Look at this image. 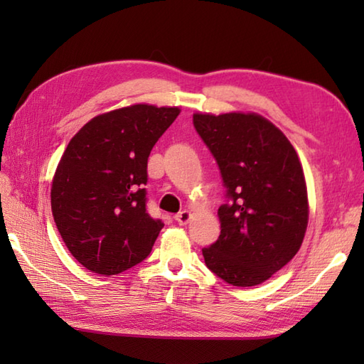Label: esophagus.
Instances as JSON below:
<instances>
[{
  "instance_id": "34e87169",
  "label": "esophagus",
  "mask_w": 364,
  "mask_h": 364,
  "mask_svg": "<svg viewBox=\"0 0 364 364\" xmlns=\"http://www.w3.org/2000/svg\"><path fill=\"white\" fill-rule=\"evenodd\" d=\"M175 220L180 223V225H186V223L191 220V213L189 211H181V213H178L176 215H175Z\"/></svg>"
}]
</instances>
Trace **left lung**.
<instances>
[{
    "label": "left lung",
    "mask_w": 364,
    "mask_h": 364,
    "mask_svg": "<svg viewBox=\"0 0 364 364\" xmlns=\"http://www.w3.org/2000/svg\"><path fill=\"white\" fill-rule=\"evenodd\" d=\"M220 168L227 203L205 264L233 286H257L294 258L308 225L304 168L286 136L258 114H194Z\"/></svg>",
    "instance_id": "left-lung-1"
}]
</instances>
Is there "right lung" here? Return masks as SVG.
<instances>
[{"instance_id":"1","label":"right lung","mask_w":364,"mask_h":364,"mask_svg":"<svg viewBox=\"0 0 364 364\" xmlns=\"http://www.w3.org/2000/svg\"><path fill=\"white\" fill-rule=\"evenodd\" d=\"M178 107L133 105L87 122L59 161L51 211L67 249L95 274L144 261L164 223L146 213V162Z\"/></svg>"}]
</instances>
